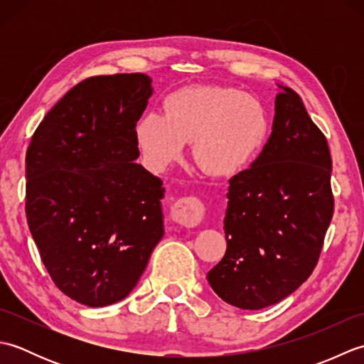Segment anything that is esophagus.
Returning a JSON list of instances; mask_svg holds the SVG:
<instances>
[{"mask_svg": "<svg viewBox=\"0 0 364 364\" xmlns=\"http://www.w3.org/2000/svg\"><path fill=\"white\" fill-rule=\"evenodd\" d=\"M170 215H172V220L176 222L178 225L186 228L196 227L203 218V205L194 197H184L173 203L172 210H170Z\"/></svg>", "mask_w": 364, "mask_h": 364, "instance_id": "esophagus-1", "label": "esophagus"}]
</instances>
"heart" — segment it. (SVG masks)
I'll return each mask as SVG.
<instances>
[{
	"label": "heart",
	"mask_w": 364,
	"mask_h": 364,
	"mask_svg": "<svg viewBox=\"0 0 364 364\" xmlns=\"http://www.w3.org/2000/svg\"><path fill=\"white\" fill-rule=\"evenodd\" d=\"M269 117L258 98L235 87L192 86L172 92L164 114L149 112L134 137L145 164L164 170L194 141V156L206 172L228 176L258 156L269 136Z\"/></svg>",
	"instance_id": "heart-1"
}]
</instances>
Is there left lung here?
<instances>
[{
    "instance_id": "obj_1",
    "label": "left lung",
    "mask_w": 364,
    "mask_h": 364,
    "mask_svg": "<svg viewBox=\"0 0 364 364\" xmlns=\"http://www.w3.org/2000/svg\"><path fill=\"white\" fill-rule=\"evenodd\" d=\"M272 133L250 168L230 180L227 252L206 278L241 310H261L296 291L318 264L333 196L327 139L296 90L277 84Z\"/></svg>"
}]
</instances>
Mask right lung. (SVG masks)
<instances>
[{
	"label": "right lung",
	"mask_w": 364,
	"mask_h": 364,
	"mask_svg": "<svg viewBox=\"0 0 364 364\" xmlns=\"http://www.w3.org/2000/svg\"><path fill=\"white\" fill-rule=\"evenodd\" d=\"M151 95L144 73L84 80L31 139V235L54 284L86 306L125 299L164 236L162 180L134 162L136 123Z\"/></svg>",
	"instance_id": "add662e5"
}]
</instances>
